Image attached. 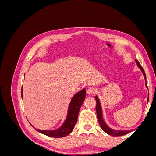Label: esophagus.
<instances>
[{
  "label": "esophagus",
  "instance_id": "34e87169",
  "mask_svg": "<svg viewBox=\"0 0 156 156\" xmlns=\"http://www.w3.org/2000/svg\"><path fill=\"white\" fill-rule=\"evenodd\" d=\"M96 91H97V89H96V88L90 87V88H89L88 89L87 93H88V94H95V93L96 92Z\"/></svg>",
  "mask_w": 156,
  "mask_h": 156
}]
</instances>
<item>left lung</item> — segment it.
Instances as JSON below:
<instances>
[{"instance_id":"left-lung-1","label":"left lung","mask_w":156,"mask_h":156,"mask_svg":"<svg viewBox=\"0 0 156 156\" xmlns=\"http://www.w3.org/2000/svg\"><path fill=\"white\" fill-rule=\"evenodd\" d=\"M135 62L136 65H137V66L139 67V68L142 71L143 74L144 75V79L146 81V88H148L147 87V84H146V74L144 71L143 69V68L141 66L138 60H135ZM96 113H97V116H98V119L99 121V123L100 124V126L101 127V129H103V131H105L106 133H107L108 135H110L112 136H121V135H124L127 133H130L131 131L130 130H126V131H122V130H115V129H112L111 128H110L109 127H108L105 122H104L103 119V115H102V109H101V106L100 104V100H99V98L98 96H96ZM149 100V94L148 95V101Z\"/></svg>"}]
</instances>
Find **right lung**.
Here are the masks:
<instances>
[{"label": "right lung", "mask_w": 156, "mask_h": 156, "mask_svg": "<svg viewBox=\"0 0 156 156\" xmlns=\"http://www.w3.org/2000/svg\"><path fill=\"white\" fill-rule=\"evenodd\" d=\"M21 96L23 98L22 94V90H21ZM86 96V90L83 88L82 90L77 92L75 95L73 97L71 100L69 105L68 107V115L66 119L64 124L58 129L55 130H40L34 128L40 133L47 135L50 137H55V138H60L64 137L72 133V131L73 130L75 124L77 121V117L79 115V111L80 108H81L84 100H85Z\"/></svg>", "instance_id": "right-lung-1"}]
</instances>
